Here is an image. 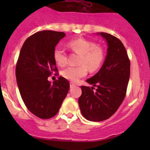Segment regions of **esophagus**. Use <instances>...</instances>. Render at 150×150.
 I'll return each mask as SVG.
<instances>
[{"mask_svg": "<svg viewBox=\"0 0 150 150\" xmlns=\"http://www.w3.org/2000/svg\"><path fill=\"white\" fill-rule=\"evenodd\" d=\"M75 86H76V85H75V83H70V88H73V87H75Z\"/></svg>", "mask_w": 150, "mask_h": 150, "instance_id": "34e87169", "label": "esophagus"}]
</instances>
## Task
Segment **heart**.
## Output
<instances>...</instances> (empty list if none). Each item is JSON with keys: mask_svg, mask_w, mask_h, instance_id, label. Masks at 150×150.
I'll use <instances>...</instances> for the list:
<instances>
[{"mask_svg": "<svg viewBox=\"0 0 150 150\" xmlns=\"http://www.w3.org/2000/svg\"><path fill=\"white\" fill-rule=\"evenodd\" d=\"M67 46L73 52L80 54L77 67H68L63 69L62 75L65 79L76 82L91 72H96L103 64L105 59V51L102 46L92 40L83 38L73 39L67 43ZM54 61L58 65L62 67L67 63V56L62 47L56 46L53 52Z\"/></svg>", "mask_w": 150, "mask_h": 150, "instance_id": "1", "label": "heart"}]
</instances>
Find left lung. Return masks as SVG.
<instances>
[{"mask_svg": "<svg viewBox=\"0 0 150 150\" xmlns=\"http://www.w3.org/2000/svg\"><path fill=\"white\" fill-rule=\"evenodd\" d=\"M100 34L107 42V54L99 72L86 82L93 87L81 86L78 99L82 115L88 120L102 121L115 114L126 94L130 77V60L123 44L117 38ZM96 87V91H93Z\"/></svg>", "mask_w": 150, "mask_h": 150, "instance_id": "1", "label": "left lung"}]
</instances>
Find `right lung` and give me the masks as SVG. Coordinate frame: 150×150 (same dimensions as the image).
Returning <instances> with one entry per match:
<instances>
[{
  "label": "right lung",
  "mask_w": 150,
  "mask_h": 150,
  "mask_svg": "<svg viewBox=\"0 0 150 150\" xmlns=\"http://www.w3.org/2000/svg\"><path fill=\"white\" fill-rule=\"evenodd\" d=\"M63 32L43 30L27 38L21 48L16 66V78L20 95L27 108L37 117L49 119L59 110L69 88L63 77L51 83L48 81L57 72L53 57L54 49Z\"/></svg>",
  "instance_id": "1"
}]
</instances>
